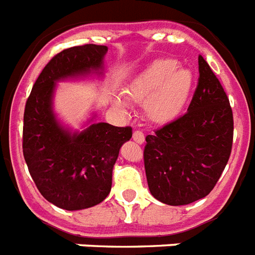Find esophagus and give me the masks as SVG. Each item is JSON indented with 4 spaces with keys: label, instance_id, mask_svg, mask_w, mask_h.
<instances>
[{
    "label": "esophagus",
    "instance_id": "esophagus-1",
    "mask_svg": "<svg viewBox=\"0 0 255 255\" xmlns=\"http://www.w3.org/2000/svg\"><path fill=\"white\" fill-rule=\"evenodd\" d=\"M132 137H133V141L137 142V144H142V142L145 141V136H144L141 131H134Z\"/></svg>",
    "mask_w": 255,
    "mask_h": 255
}]
</instances>
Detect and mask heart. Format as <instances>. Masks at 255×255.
Instances as JSON below:
<instances>
[{"instance_id":"heart-1","label":"heart","mask_w":255,"mask_h":255,"mask_svg":"<svg viewBox=\"0 0 255 255\" xmlns=\"http://www.w3.org/2000/svg\"><path fill=\"white\" fill-rule=\"evenodd\" d=\"M194 74L188 68L178 67L173 59H160L149 64L127 89L133 101L144 103L149 121L165 124L174 121L183 111L194 88ZM114 105L124 107L122 98Z\"/></svg>"}]
</instances>
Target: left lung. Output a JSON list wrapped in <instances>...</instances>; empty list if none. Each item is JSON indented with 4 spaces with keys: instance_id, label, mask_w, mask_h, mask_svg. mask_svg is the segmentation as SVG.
I'll return each instance as SVG.
<instances>
[{
    "instance_id": "8db88e82",
    "label": "left lung",
    "mask_w": 255,
    "mask_h": 255,
    "mask_svg": "<svg viewBox=\"0 0 255 255\" xmlns=\"http://www.w3.org/2000/svg\"><path fill=\"white\" fill-rule=\"evenodd\" d=\"M149 191L169 206H185L212 191L231 156L229 99L199 56V81L187 113L145 137Z\"/></svg>"
}]
</instances>
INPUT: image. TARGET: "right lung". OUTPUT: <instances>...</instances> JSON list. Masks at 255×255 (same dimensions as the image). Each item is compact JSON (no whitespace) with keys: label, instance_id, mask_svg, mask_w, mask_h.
<instances>
[{"label":"right lung","instance_id":"add662e5","mask_svg":"<svg viewBox=\"0 0 255 255\" xmlns=\"http://www.w3.org/2000/svg\"><path fill=\"white\" fill-rule=\"evenodd\" d=\"M107 49L85 44L57 53L35 81L24 107V161L41 195L63 210H85L106 199L119 150L132 137L131 127L93 122L97 114L85 129L70 131L53 110L56 84L103 76Z\"/></svg>","mask_w":255,"mask_h":255}]
</instances>
